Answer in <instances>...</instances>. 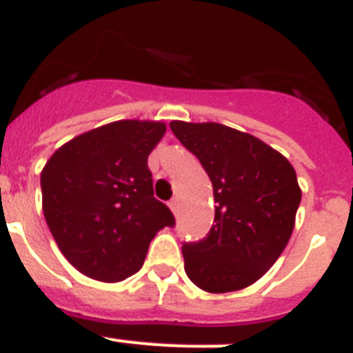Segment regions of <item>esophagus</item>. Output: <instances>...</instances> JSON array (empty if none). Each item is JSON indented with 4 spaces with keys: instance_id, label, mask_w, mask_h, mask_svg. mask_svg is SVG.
Instances as JSON below:
<instances>
[{
    "instance_id": "1",
    "label": "esophagus",
    "mask_w": 353,
    "mask_h": 353,
    "mask_svg": "<svg viewBox=\"0 0 353 353\" xmlns=\"http://www.w3.org/2000/svg\"><path fill=\"white\" fill-rule=\"evenodd\" d=\"M170 208H171V211H173V212H179V208H180L179 198H173V200H171Z\"/></svg>"
}]
</instances>
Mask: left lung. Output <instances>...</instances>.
Here are the masks:
<instances>
[{
  "instance_id": "left-lung-1",
  "label": "left lung",
  "mask_w": 353,
  "mask_h": 353,
  "mask_svg": "<svg viewBox=\"0 0 353 353\" xmlns=\"http://www.w3.org/2000/svg\"><path fill=\"white\" fill-rule=\"evenodd\" d=\"M212 182L214 223L196 243H183V269L205 292L249 287L287 247L301 202L292 164L254 135L218 122H170Z\"/></svg>"
}]
</instances>
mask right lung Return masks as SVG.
<instances>
[{
  "label": "right lung",
  "mask_w": 353,
  "mask_h": 353,
  "mask_svg": "<svg viewBox=\"0 0 353 353\" xmlns=\"http://www.w3.org/2000/svg\"><path fill=\"white\" fill-rule=\"evenodd\" d=\"M159 121H115L74 137L41 171L43 212L55 243L79 272L117 283L141 269L160 229L174 225L153 196L148 157Z\"/></svg>",
  "instance_id": "1"
}]
</instances>
